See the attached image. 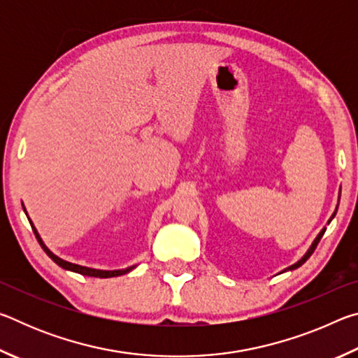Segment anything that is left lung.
Returning <instances> with one entry per match:
<instances>
[{
	"label": "left lung",
	"instance_id": "obj_1",
	"mask_svg": "<svg viewBox=\"0 0 358 358\" xmlns=\"http://www.w3.org/2000/svg\"><path fill=\"white\" fill-rule=\"evenodd\" d=\"M336 211H338V207H336V210H335V211H333V215H331V217H330V220H329V222H327V224H330V221L333 220V217H335V215H336ZM325 230H327V227H324L322 230H320V232H319V235H317V237H316V238H314V241H313V243H311V246H310V250H308V251L305 252V256H303V257H301V259L299 260V262H295L294 265H290V266H287V268H286V270H282V271L295 270V268H299V266H301L303 264H305V262H306V260L311 257V254L314 252V250H316V246H317V243H319V241H320V238H322V235L325 234Z\"/></svg>",
	"mask_w": 358,
	"mask_h": 358
}]
</instances>
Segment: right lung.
I'll use <instances>...</instances> for the list:
<instances>
[{
    "mask_svg": "<svg viewBox=\"0 0 358 358\" xmlns=\"http://www.w3.org/2000/svg\"><path fill=\"white\" fill-rule=\"evenodd\" d=\"M23 210H25V208H23ZM25 213H27V210H25ZM27 216H28V215H27ZM28 221H29V224H31L33 232H34V235H36V238H38L39 245L42 246V250L45 251L47 256L50 257V259L53 260V262H55L57 265L62 266V268H64V270L74 271V273H80V275H85V276H94V278H113V276H121V275L129 273L131 270H134V268H136V265H132V266H128V268H123V270H98V268H90V266H83V265H77V264L68 262V260H64V259H62V257H58L57 254H53L50 250H48V248L45 246L44 241H42L39 232H38V230H36V227L33 226V222H31V220H29V217H28Z\"/></svg>",
    "mask_w": 358,
    "mask_h": 358,
    "instance_id": "1",
    "label": "right lung"
}]
</instances>
